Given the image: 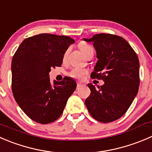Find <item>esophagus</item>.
<instances>
[{
    "instance_id": "esophagus-1",
    "label": "esophagus",
    "mask_w": 152,
    "mask_h": 152,
    "mask_svg": "<svg viewBox=\"0 0 152 152\" xmlns=\"http://www.w3.org/2000/svg\"><path fill=\"white\" fill-rule=\"evenodd\" d=\"M83 86H85V84H84L83 82H78V83H77V88H81V87H83Z\"/></svg>"
}]
</instances>
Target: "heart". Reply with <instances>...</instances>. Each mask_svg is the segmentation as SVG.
I'll list each match as a JSON object with an SVG mask.
<instances>
[{
	"instance_id": "b5f03b06",
	"label": "heart",
	"mask_w": 152,
	"mask_h": 152,
	"mask_svg": "<svg viewBox=\"0 0 152 152\" xmlns=\"http://www.w3.org/2000/svg\"><path fill=\"white\" fill-rule=\"evenodd\" d=\"M79 48H80L81 51L83 53V54L85 56H87L90 53L94 52L93 48L85 43H81L80 45H79ZM87 73H88V70H85V69L77 68V67H76V68L72 69V70L68 73V75L69 76L73 78V79H83L84 76H85Z\"/></svg>"
}]
</instances>
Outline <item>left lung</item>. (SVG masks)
Returning a JSON list of instances; mask_svg holds the SVG:
<instances>
[{"label":"left lung","instance_id":"8db88e82","mask_svg":"<svg viewBox=\"0 0 152 152\" xmlns=\"http://www.w3.org/2000/svg\"><path fill=\"white\" fill-rule=\"evenodd\" d=\"M92 42L98 58L91 76L102 79L97 89L89 83L91 94L85 100L90 114L97 121L110 123L120 119L134 99L140 85L137 55L127 41L111 34H96Z\"/></svg>","mask_w":152,"mask_h":152}]
</instances>
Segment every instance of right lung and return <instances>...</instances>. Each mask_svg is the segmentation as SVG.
<instances>
[{
    "instance_id": "add662e5",
    "label": "right lung",
    "mask_w": 152,
    "mask_h": 152,
    "mask_svg": "<svg viewBox=\"0 0 152 152\" xmlns=\"http://www.w3.org/2000/svg\"><path fill=\"white\" fill-rule=\"evenodd\" d=\"M75 41L69 36L42 33L24 39L12 60V91L16 102L36 123L48 124L63 113L76 82L70 77L51 84V68L61 67Z\"/></svg>"
}]
</instances>
